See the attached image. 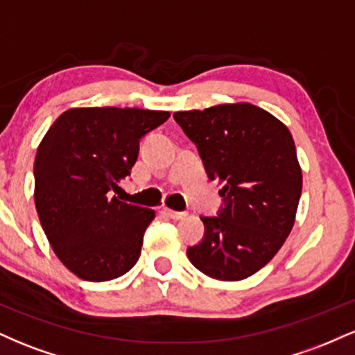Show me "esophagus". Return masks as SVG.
Wrapping results in <instances>:
<instances>
[{"label":"esophagus","mask_w":355,"mask_h":355,"mask_svg":"<svg viewBox=\"0 0 355 355\" xmlns=\"http://www.w3.org/2000/svg\"><path fill=\"white\" fill-rule=\"evenodd\" d=\"M165 214L168 215L170 218H173V220H180V218H183L185 217V211H175V210H170V209H165Z\"/></svg>","instance_id":"34e87169"}]
</instances>
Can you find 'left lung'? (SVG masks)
<instances>
[{
    "label": "left lung",
    "instance_id": "left-lung-1",
    "mask_svg": "<svg viewBox=\"0 0 355 355\" xmlns=\"http://www.w3.org/2000/svg\"><path fill=\"white\" fill-rule=\"evenodd\" d=\"M173 118L197 145L210 180L223 185L218 217H202L205 237L187 255L211 279H247L274 259L294 227L302 193L294 138L252 103L177 112Z\"/></svg>",
    "mask_w": 355,
    "mask_h": 355
}]
</instances>
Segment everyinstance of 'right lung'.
<instances>
[{"label": "right lung", "mask_w": 355, "mask_h": 355, "mask_svg": "<svg viewBox=\"0 0 355 355\" xmlns=\"http://www.w3.org/2000/svg\"><path fill=\"white\" fill-rule=\"evenodd\" d=\"M140 108H70L35 158V205L48 242L68 270L89 282L137 263L155 211L110 197L132 172L140 138L168 120Z\"/></svg>", "instance_id": "right-lung-1"}]
</instances>
